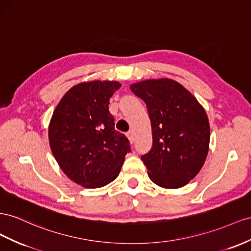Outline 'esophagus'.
Here are the masks:
<instances>
[{"label": "esophagus", "mask_w": 251, "mask_h": 251, "mask_svg": "<svg viewBox=\"0 0 251 251\" xmlns=\"http://www.w3.org/2000/svg\"><path fill=\"white\" fill-rule=\"evenodd\" d=\"M126 138L128 139V141L131 142V144H133V142H134V135H133L132 132L126 133Z\"/></svg>", "instance_id": "1"}]
</instances>
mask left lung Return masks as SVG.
Listing matches in <instances>:
<instances>
[{
	"label": "left lung",
	"mask_w": 251,
	"mask_h": 251,
	"mask_svg": "<svg viewBox=\"0 0 251 251\" xmlns=\"http://www.w3.org/2000/svg\"><path fill=\"white\" fill-rule=\"evenodd\" d=\"M145 101L153 146L141 159L150 179L166 189L186 186L201 171L209 151L210 126L205 109L180 83L169 78L133 83Z\"/></svg>",
	"instance_id": "obj_1"
}]
</instances>
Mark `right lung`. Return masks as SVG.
<instances>
[{
  "label": "right lung",
  "mask_w": 251,
  "mask_h": 251,
  "mask_svg": "<svg viewBox=\"0 0 251 251\" xmlns=\"http://www.w3.org/2000/svg\"><path fill=\"white\" fill-rule=\"evenodd\" d=\"M120 86L118 81L81 82L65 93L52 113L51 153L67 177L84 188L110 184L131 151L109 111L110 98Z\"/></svg>",
  "instance_id": "right-lung-1"
}]
</instances>
